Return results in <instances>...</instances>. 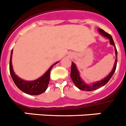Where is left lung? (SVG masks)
<instances>
[{"label":"left lung","mask_w":126,"mask_h":126,"mask_svg":"<svg viewBox=\"0 0 126 126\" xmlns=\"http://www.w3.org/2000/svg\"><path fill=\"white\" fill-rule=\"evenodd\" d=\"M99 32H100L102 35L105 36V37H107L110 39V44L113 45L115 47V54H116V59L115 62L114 66H113V68L112 70V71L111 72V73H110L109 75L105 77V78L103 79L102 80H100V81L98 82L93 83L91 85H87L84 82L81 80V79L80 78L79 74V72L77 69L76 66H75V64L74 63H72V66H71V73H70V77L71 79H72V81L74 83L75 86L78 87L79 89H81L82 91H94L96 90V89H98L99 87H102V86H105L106 84H107L108 82L110 80V79L111 78L112 75L114 74L115 71L116 67H117V49L115 47V46L114 42H113V40L112 39V37L110 35L109 33H108L107 32H106L105 31H104L103 30L99 28Z\"/></svg>","instance_id":"obj_1"}]
</instances>
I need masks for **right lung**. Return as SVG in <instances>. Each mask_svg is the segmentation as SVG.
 I'll use <instances>...</instances> for the list:
<instances>
[{
  "label": "right lung",
  "mask_w": 126,
  "mask_h": 126,
  "mask_svg": "<svg viewBox=\"0 0 126 126\" xmlns=\"http://www.w3.org/2000/svg\"><path fill=\"white\" fill-rule=\"evenodd\" d=\"M12 54H13V50L11 51V54L10 57V62H9V70L10 74L12 77L13 81L21 91L30 95H39L43 93L45 91L47 88L48 84L50 80V72H51L52 68L54 64L58 63V62L54 63L53 65L49 68V69L46 72L42 77L38 79L33 80V81H25L21 79L19 77H17L13 72V67H12L11 59Z\"/></svg>",
  "instance_id": "right-lung-1"
}]
</instances>
